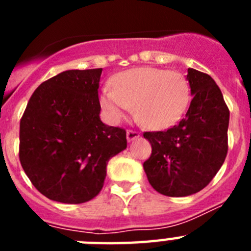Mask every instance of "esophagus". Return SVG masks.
<instances>
[{
    "mask_svg": "<svg viewBox=\"0 0 251 251\" xmlns=\"http://www.w3.org/2000/svg\"><path fill=\"white\" fill-rule=\"evenodd\" d=\"M139 136H141V134H139V132H137V130H133V129L127 130V139H128V142H133V141H134V139L138 138Z\"/></svg>",
    "mask_w": 251,
    "mask_h": 251,
    "instance_id": "1",
    "label": "esophagus"
}]
</instances>
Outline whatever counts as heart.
<instances>
[{"mask_svg": "<svg viewBox=\"0 0 251 251\" xmlns=\"http://www.w3.org/2000/svg\"><path fill=\"white\" fill-rule=\"evenodd\" d=\"M190 101V86L182 74L156 68H137L118 74L113 89L105 88L101 104L115 121L132 106L138 121L151 129H163L178 121Z\"/></svg>", "mask_w": 251, "mask_h": 251, "instance_id": "heart-1", "label": "heart"}]
</instances>
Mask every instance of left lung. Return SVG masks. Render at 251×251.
<instances>
[{
  "mask_svg": "<svg viewBox=\"0 0 251 251\" xmlns=\"http://www.w3.org/2000/svg\"><path fill=\"white\" fill-rule=\"evenodd\" d=\"M192 100L185 118L163 132H145L152 154L143 163L157 192L171 197L201 191L220 170L227 154L230 112L210 75L188 69Z\"/></svg>",
  "mask_w": 251,
  "mask_h": 251,
  "instance_id": "obj_1",
  "label": "left lung"
}]
</instances>
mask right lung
Segmentation results:
<instances>
[{
	"label": "right lung",
	"mask_w": 251,
	"mask_h": 251,
	"mask_svg": "<svg viewBox=\"0 0 251 251\" xmlns=\"http://www.w3.org/2000/svg\"><path fill=\"white\" fill-rule=\"evenodd\" d=\"M103 69L66 70L40 84L20 122V162L50 200L83 203L103 188L106 165L127 148L126 130L100 121Z\"/></svg>",
	"instance_id": "1"
}]
</instances>
